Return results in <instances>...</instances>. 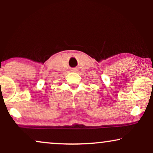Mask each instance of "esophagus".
<instances>
[{
  "mask_svg": "<svg viewBox=\"0 0 153 153\" xmlns=\"http://www.w3.org/2000/svg\"><path fill=\"white\" fill-rule=\"evenodd\" d=\"M77 70H78V69H77V68H73L72 71V72H77Z\"/></svg>",
  "mask_w": 153,
  "mask_h": 153,
  "instance_id": "obj_1",
  "label": "esophagus"
}]
</instances>
